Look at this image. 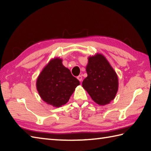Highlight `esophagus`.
I'll list each match as a JSON object with an SVG mask.
<instances>
[{"label": "esophagus", "instance_id": "obj_1", "mask_svg": "<svg viewBox=\"0 0 151 151\" xmlns=\"http://www.w3.org/2000/svg\"><path fill=\"white\" fill-rule=\"evenodd\" d=\"M77 78H78V81H79L80 82H81V81H82V76L81 75L78 76H77Z\"/></svg>", "mask_w": 151, "mask_h": 151}]
</instances>
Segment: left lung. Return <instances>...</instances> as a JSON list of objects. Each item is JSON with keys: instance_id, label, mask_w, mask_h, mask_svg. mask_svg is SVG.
I'll use <instances>...</instances> for the list:
<instances>
[{"instance_id": "8db88e82", "label": "left lung", "mask_w": 151, "mask_h": 151, "mask_svg": "<svg viewBox=\"0 0 151 151\" xmlns=\"http://www.w3.org/2000/svg\"><path fill=\"white\" fill-rule=\"evenodd\" d=\"M86 69L88 76L83 81L82 87L99 105L110 103L119 87L118 76L113 67L104 55L97 53L88 57Z\"/></svg>"}]
</instances>
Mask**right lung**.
Wrapping results in <instances>:
<instances>
[{
  "instance_id": "add662e5",
  "label": "right lung",
  "mask_w": 151,
  "mask_h": 151,
  "mask_svg": "<svg viewBox=\"0 0 151 151\" xmlns=\"http://www.w3.org/2000/svg\"><path fill=\"white\" fill-rule=\"evenodd\" d=\"M80 82L63 65L62 59L54 58L45 66L36 81V88L47 104L58 108L65 104Z\"/></svg>"
}]
</instances>
